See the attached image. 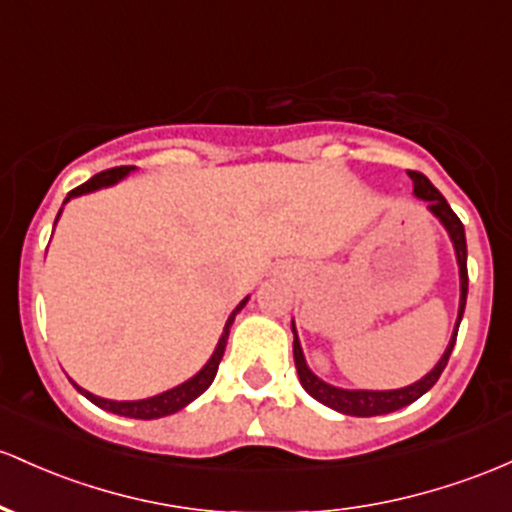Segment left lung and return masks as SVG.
Returning <instances> with one entry per match:
<instances>
[{
  "mask_svg": "<svg viewBox=\"0 0 512 512\" xmlns=\"http://www.w3.org/2000/svg\"><path fill=\"white\" fill-rule=\"evenodd\" d=\"M413 179V192L420 199L428 201V209L435 213L437 218L442 221V226L447 228L449 238H452L454 250H457V262H459V277H462V301H459V318H457V328H454L452 340H449L445 355H442L437 367L432 369L428 376H423L415 384L406 386V389H396V391H347V389H335V386L325 384L320 381L311 369L306 367V359H303L299 338H296V328H294V362H296V372H299L301 386L311 393L316 401L323 403V406L333 408V411L345 413V415H357V418H372V415H384L391 411H398V408L408 406V403L418 401L425 391H430L435 386V381L440 379V374L445 372L449 355H452V347L457 342V330L459 323H462L464 316V306H466V291H469V272H466V238H464V223L459 221L457 213L452 211V206L447 204V199L432 187V182L425 177L423 172L408 170Z\"/></svg>",
  "mask_w": 512,
  "mask_h": 512,
  "instance_id": "1",
  "label": "left lung"
}]
</instances>
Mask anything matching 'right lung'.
<instances>
[{"mask_svg":"<svg viewBox=\"0 0 512 512\" xmlns=\"http://www.w3.org/2000/svg\"><path fill=\"white\" fill-rule=\"evenodd\" d=\"M128 172H131V167H111V170H104V172L94 174L92 179H87V182L80 184V187L72 189V192L67 194V199H72V196L87 194V192H94V189L109 187V184H116L121 177H126ZM58 216H60V213H58ZM55 221H58V218H55ZM245 301H240V306L235 308L233 313H230L226 328H223L221 340H218V345H216V352H213L209 362H206V367L201 369V372L196 374V376H192V379H189V381L179 384L177 389H170V391L160 393V396H153V398H145V401H109V398L94 396V393L84 391V389H80V386L75 384L77 391H80L82 396H87L89 401L94 403V406L104 408V411L116 413V415H126V418L153 420V418H162V415H170V413L182 411V408L187 406V403H192L196 396H201V393H204L211 386L213 376H216V372H218V364H221V359H223V352H226L230 325H233L235 313H238L240 308L245 306Z\"/></svg>","mask_w":512,"mask_h":512,"instance_id":"obj_1","label":"right lung"}]
</instances>
